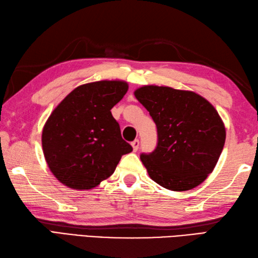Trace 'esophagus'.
Wrapping results in <instances>:
<instances>
[{"instance_id":"1","label":"esophagus","mask_w":258,"mask_h":258,"mask_svg":"<svg viewBox=\"0 0 258 258\" xmlns=\"http://www.w3.org/2000/svg\"><path fill=\"white\" fill-rule=\"evenodd\" d=\"M139 146H140V141L139 140H134L132 142V147H133V151L136 152L139 150Z\"/></svg>"}]
</instances>
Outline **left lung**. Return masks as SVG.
Here are the masks:
<instances>
[{"mask_svg": "<svg viewBox=\"0 0 258 258\" xmlns=\"http://www.w3.org/2000/svg\"><path fill=\"white\" fill-rule=\"evenodd\" d=\"M157 127L156 149L142 153L150 177L164 188L188 190L204 182L225 144V126L204 97L190 91L146 85L134 92Z\"/></svg>", "mask_w": 258, "mask_h": 258, "instance_id": "1", "label": "left lung"}]
</instances>
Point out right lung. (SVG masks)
Listing matches in <instances>:
<instances>
[{"instance_id":"right-lung-1","label":"right lung","mask_w":258,"mask_h":258,"mask_svg":"<svg viewBox=\"0 0 258 258\" xmlns=\"http://www.w3.org/2000/svg\"><path fill=\"white\" fill-rule=\"evenodd\" d=\"M128 90L123 81L78 86L52 112L43 127L42 146L48 167L73 189H91L114 173L133 151L120 135L111 109Z\"/></svg>"}]
</instances>
